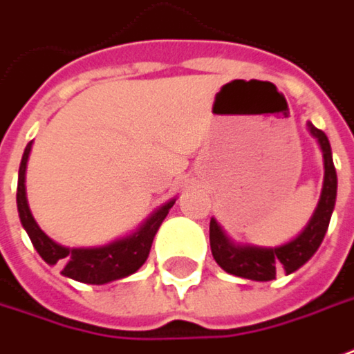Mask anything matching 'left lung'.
Masks as SVG:
<instances>
[{"label":"left lung","instance_id":"1","mask_svg":"<svg viewBox=\"0 0 354 354\" xmlns=\"http://www.w3.org/2000/svg\"><path fill=\"white\" fill-rule=\"evenodd\" d=\"M308 128H310L312 136H315L319 146H322L324 167H326L324 191H322L319 203H317V208H315L310 224L298 238L292 239L286 245L255 248V245L232 243L226 234L222 232V227L218 226V222L212 218L210 220V249H212L216 263L230 274L249 279V281H272L279 269H284L288 274L296 269H300L322 245L327 226H329V220H331L333 206H335L337 173H335V165H333V158H331V146H329L326 132L315 128L310 122H308Z\"/></svg>","mask_w":354,"mask_h":354}]
</instances>
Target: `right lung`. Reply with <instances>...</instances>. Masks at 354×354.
<instances>
[{"label":"right lung","mask_w":354,"mask_h":354,"mask_svg":"<svg viewBox=\"0 0 354 354\" xmlns=\"http://www.w3.org/2000/svg\"><path fill=\"white\" fill-rule=\"evenodd\" d=\"M28 151H30V142L25 148L21 167H19L17 210H19L21 224L27 230L28 238L32 241L35 249L39 251L40 257L48 265H56L60 261L64 265V269H62L64 277H70L73 281L85 282V284H105V282L124 279L128 274L138 271L144 265V261L148 259L153 236H156L158 227L161 226V222L165 220L169 208L175 205V201H169L167 205L161 206L158 212L149 216L148 222L140 227L136 234H132L128 238L113 241V243L103 245V248H64L60 243L52 241L40 230L39 224L35 222V218L30 214V210H28L27 196H25V169H27Z\"/></svg>","instance_id":"right-lung-1"}]
</instances>
